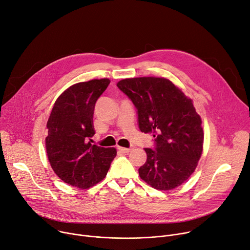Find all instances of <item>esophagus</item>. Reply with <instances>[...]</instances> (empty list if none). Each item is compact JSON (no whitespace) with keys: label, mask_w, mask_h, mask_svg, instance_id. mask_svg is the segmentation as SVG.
Wrapping results in <instances>:
<instances>
[{"label":"esophagus","mask_w":250,"mask_h":250,"mask_svg":"<svg viewBox=\"0 0 250 250\" xmlns=\"http://www.w3.org/2000/svg\"><path fill=\"white\" fill-rule=\"evenodd\" d=\"M118 149H119L120 151L124 152V153H128V152L131 150V148H125V147H122V146H119Z\"/></svg>","instance_id":"obj_1"}]
</instances>
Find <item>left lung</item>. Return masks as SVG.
Instances as JSON below:
<instances>
[{
    "mask_svg": "<svg viewBox=\"0 0 250 250\" xmlns=\"http://www.w3.org/2000/svg\"><path fill=\"white\" fill-rule=\"evenodd\" d=\"M138 109L141 131L152 132L154 148H145L140 176L151 188L170 190L192 174L201 156L203 130L192 101L169 80L144 77L117 83Z\"/></svg>",
    "mask_w": 250,
    "mask_h": 250,
    "instance_id": "1",
    "label": "left lung"
}]
</instances>
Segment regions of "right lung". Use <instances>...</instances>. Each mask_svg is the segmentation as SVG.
<instances>
[{"label": "right lung", "instance_id": "obj_1", "mask_svg": "<svg viewBox=\"0 0 250 250\" xmlns=\"http://www.w3.org/2000/svg\"><path fill=\"white\" fill-rule=\"evenodd\" d=\"M108 79L73 84L58 98L47 123L46 148L52 168L63 183L89 188L106 175L117 155L115 147L92 145L93 117Z\"/></svg>", "mask_w": 250, "mask_h": 250}]
</instances>
